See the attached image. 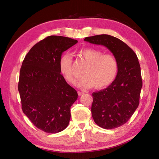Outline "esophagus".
<instances>
[{
	"label": "esophagus",
	"instance_id": "obj_1",
	"mask_svg": "<svg viewBox=\"0 0 159 159\" xmlns=\"http://www.w3.org/2000/svg\"><path fill=\"white\" fill-rule=\"evenodd\" d=\"M83 94H84V93H83V92H81V91H78V94H79V96H81V95Z\"/></svg>",
	"mask_w": 159,
	"mask_h": 159
}]
</instances>
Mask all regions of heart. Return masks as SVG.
<instances>
[{
	"instance_id": "1",
	"label": "heart",
	"mask_w": 159,
	"mask_h": 159,
	"mask_svg": "<svg viewBox=\"0 0 159 159\" xmlns=\"http://www.w3.org/2000/svg\"><path fill=\"white\" fill-rule=\"evenodd\" d=\"M78 54L89 64L83 72L84 77L77 84L79 87L88 89L94 87L101 89L108 87L115 80L119 65L113 54H103L97 48L89 47L79 50ZM58 67L66 82L75 85L77 76L72 69V61L69 54H65L61 57Z\"/></svg>"
}]
</instances>
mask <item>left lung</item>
<instances>
[{
    "label": "left lung",
    "mask_w": 159,
    "mask_h": 159,
    "mask_svg": "<svg viewBox=\"0 0 159 159\" xmlns=\"http://www.w3.org/2000/svg\"><path fill=\"white\" fill-rule=\"evenodd\" d=\"M84 40L106 47L118 61L115 80L107 89L92 94L91 112L100 127H119L130 119L139 105L143 81L137 54L126 43L108 34L95 35Z\"/></svg>",
    "instance_id": "left-lung-1"
}]
</instances>
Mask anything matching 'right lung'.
I'll list each match as a JSON object with an SVG mask.
<instances>
[{
	"label": "right lung",
	"mask_w": 159,
	"mask_h": 159,
	"mask_svg": "<svg viewBox=\"0 0 159 159\" xmlns=\"http://www.w3.org/2000/svg\"><path fill=\"white\" fill-rule=\"evenodd\" d=\"M77 43L49 36L34 44L22 62L18 85L22 110L45 133H59L69 124L70 107L78 94L61 74L58 62L62 52Z\"/></svg>",
	"instance_id": "right-lung-1"
}]
</instances>
